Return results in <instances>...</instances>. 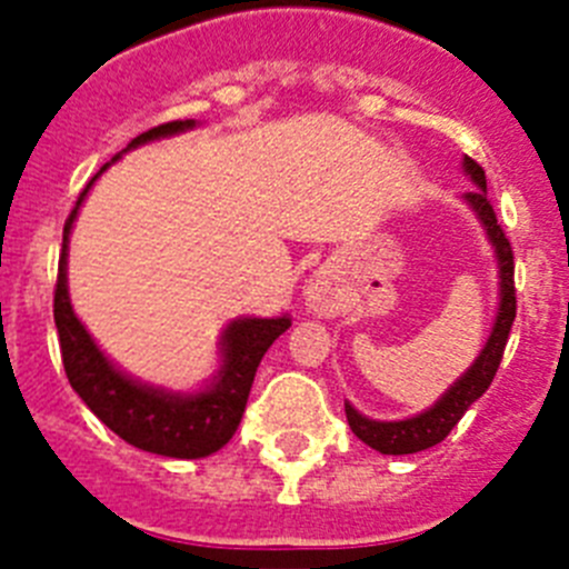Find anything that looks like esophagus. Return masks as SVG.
Instances as JSON below:
<instances>
[{"instance_id":"34e87169","label":"esophagus","mask_w":569,"mask_h":569,"mask_svg":"<svg viewBox=\"0 0 569 569\" xmlns=\"http://www.w3.org/2000/svg\"><path fill=\"white\" fill-rule=\"evenodd\" d=\"M308 305L316 310V313H333V308H336L333 288H330L328 281L321 279V276L310 279V284H308Z\"/></svg>"}]
</instances>
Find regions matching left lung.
Masks as SVG:
<instances>
[{
    "instance_id": "left-lung-1",
    "label": "left lung",
    "mask_w": 569,
    "mask_h": 569,
    "mask_svg": "<svg viewBox=\"0 0 569 569\" xmlns=\"http://www.w3.org/2000/svg\"><path fill=\"white\" fill-rule=\"evenodd\" d=\"M465 170L470 173V179L476 182L479 190H470L465 196L467 202L472 204V210L479 213L481 224L487 228V236H490L492 248H496V256H499V273H501V305L499 316H496V325H492V333L487 339L485 350L479 353L476 365L456 381L439 401H436L430 410H425L421 416H413V419L405 421H373L365 419L359 410H353L350 405H345L347 425L365 441L367 447H373L385 456H407V453H419V450H427V447L439 445L450 436L456 425H459L461 416L467 413V407L476 399H481L487 387L492 385V376L499 370L501 356H505L507 339H510L512 319H516V261H512V248L510 239L501 230L499 219H496V210H492L490 199H487V176L485 168L479 162H472L470 156H465Z\"/></svg>"
}]
</instances>
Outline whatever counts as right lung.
Listing matches in <instances>:
<instances>
[{"instance_id":"right-lung-1","label":"right lung","mask_w":569,"mask_h":569,"mask_svg":"<svg viewBox=\"0 0 569 569\" xmlns=\"http://www.w3.org/2000/svg\"><path fill=\"white\" fill-rule=\"evenodd\" d=\"M193 124V119H184V122L179 119V122H164L159 128H150L136 136L128 150L136 148V144L150 142V139H162V136L188 130ZM97 176L79 193L77 208L70 210L62 233V256H59L57 290H53V319H57L64 373H68L70 387L102 419V425H108L128 445L156 456H170V459H204V456L222 450L233 439L241 413H244V405H248L250 387H253L256 367H259L261 356L268 353V347L290 328V319L281 316V319L233 321L224 330L222 339V370H219L213 385L202 393H164V390L144 387L119 373L104 359L102 350L93 345L82 321L73 316L68 299V273H64L68 270L64 259H68L70 228H73V219H77L84 193L90 190V184L97 182Z\"/></svg>"}]
</instances>
